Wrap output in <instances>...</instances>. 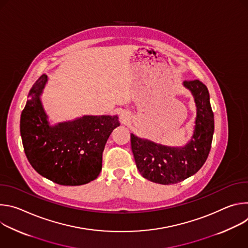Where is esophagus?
Returning <instances> with one entry per match:
<instances>
[{"instance_id":"obj_1","label":"esophagus","mask_w":248,"mask_h":248,"mask_svg":"<svg viewBox=\"0 0 248 248\" xmlns=\"http://www.w3.org/2000/svg\"><path fill=\"white\" fill-rule=\"evenodd\" d=\"M127 115H126V113H122L121 114V120L123 121V122H125L126 120H127Z\"/></svg>"}]
</instances>
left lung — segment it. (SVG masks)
<instances>
[{"mask_svg": "<svg viewBox=\"0 0 248 248\" xmlns=\"http://www.w3.org/2000/svg\"><path fill=\"white\" fill-rule=\"evenodd\" d=\"M195 99L197 117L189 143L171 148L130 135L136 167L143 178L160 185L178 184L196 173L206 162L214 133V115L209 92L200 80H186Z\"/></svg>", "mask_w": 248, "mask_h": 248, "instance_id": "8db88e82", "label": "left lung"}]
</instances>
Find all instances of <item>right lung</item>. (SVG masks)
I'll return each mask as SVG.
<instances>
[{
  "mask_svg": "<svg viewBox=\"0 0 248 248\" xmlns=\"http://www.w3.org/2000/svg\"><path fill=\"white\" fill-rule=\"evenodd\" d=\"M47 82L43 75L32 86L20 118L25 155L33 169L61 186H81L97 179L102 154L117 126V117L85 116L50 126L40 101Z\"/></svg>",
  "mask_w": 248,
  "mask_h": 248,
  "instance_id": "right-lung-1",
  "label": "right lung"
}]
</instances>
